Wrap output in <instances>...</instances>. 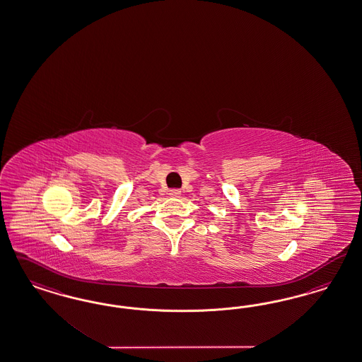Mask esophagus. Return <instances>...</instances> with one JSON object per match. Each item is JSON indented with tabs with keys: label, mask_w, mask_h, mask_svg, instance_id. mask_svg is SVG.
<instances>
[{
	"label": "esophagus",
	"mask_w": 362,
	"mask_h": 362,
	"mask_svg": "<svg viewBox=\"0 0 362 362\" xmlns=\"http://www.w3.org/2000/svg\"><path fill=\"white\" fill-rule=\"evenodd\" d=\"M168 195L171 197H179L182 195V191H180V189H177V188H173V189H170Z\"/></svg>",
	"instance_id": "obj_1"
}]
</instances>
